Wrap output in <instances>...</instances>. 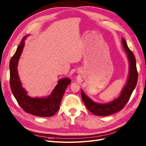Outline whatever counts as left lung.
<instances>
[{
  "instance_id": "1",
  "label": "left lung",
  "mask_w": 146,
  "mask_h": 146,
  "mask_svg": "<svg viewBox=\"0 0 146 146\" xmlns=\"http://www.w3.org/2000/svg\"><path fill=\"white\" fill-rule=\"evenodd\" d=\"M122 42L129 61L130 71L127 83L123 88L120 96L117 99H114L111 102L107 104H100L96 103L91 100L81 90V96L84 104L88 110L95 115L100 116H108L120 111L125 107L128 101L129 100L132 92L136 87L138 76L136 69L135 57L133 52L128 47L124 38H122Z\"/></svg>"
}]
</instances>
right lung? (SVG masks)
<instances>
[{
	"instance_id": "1",
	"label": "right lung",
	"mask_w": 146,
	"mask_h": 146,
	"mask_svg": "<svg viewBox=\"0 0 146 146\" xmlns=\"http://www.w3.org/2000/svg\"><path fill=\"white\" fill-rule=\"evenodd\" d=\"M26 35L21 40L10 62V85L13 96L17 103L26 113L39 117H50L58 111L61 100L68 85L71 82L69 78L61 79L50 96L46 98H33L27 95L22 86L17 70V66L24 46Z\"/></svg>"
}]
</instances>
